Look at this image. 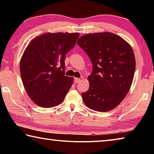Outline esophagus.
<instances>
[{
    "instance_id": "esophagus-1",
    "label": "esophagus",
    "mask_w": 154,
    "mask_h": 154,
    "mask_svg": "<svg viewBox=\"0 0 154 154\" xmlns=\"http://www.w3.org/2000/svg\"><path fill=\"white\" fill-rule=\"evenodd\" d=\"M74 81H75V83H78L79 82H80L81 79H80V78H75Z\"/></svg>"
}]
</instances>
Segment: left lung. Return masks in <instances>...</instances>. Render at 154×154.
Segmentation results:
<instances>
[{
  "mask_svg": "<svg viewBox=\"0 0 154 154\" xmlns=\"http://www.w3.org/2000/svg\"><path fill=\"white\" fill-rule=\"evenodd\" d=\"M77 44L89 56L92 72L89 90L82 93L88 108L100 112L118 106L129 92L136 60L130 44L116 34L105 32L82 36Z\"/></svg>",
  "mask_w": 154,
  "mask_h": 154,
  "instance_id": "1",
  "label": "left lung"
}]
</instances>
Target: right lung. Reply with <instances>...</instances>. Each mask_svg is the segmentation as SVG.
I'll use <instances>...</instances> for the list:
<instances>
[{
  "label": "right lung",
  "instance_id": "1",
  "mask_svg": "<svg viewBox=\"0 0 154 154\" xmlns=\"http://www.w3.org/2000/svg\"><path fill=\"white\" fill-rule=\"evenodd\" d=\"M78 32L44 33L30 41L20 61L21 77L36 105L51 108L63 102L73 82L64 75L65 56L74 48Z\"/></svg>",
  "mask_w": 154,
  "mask_h": 154
}]
</instances>
